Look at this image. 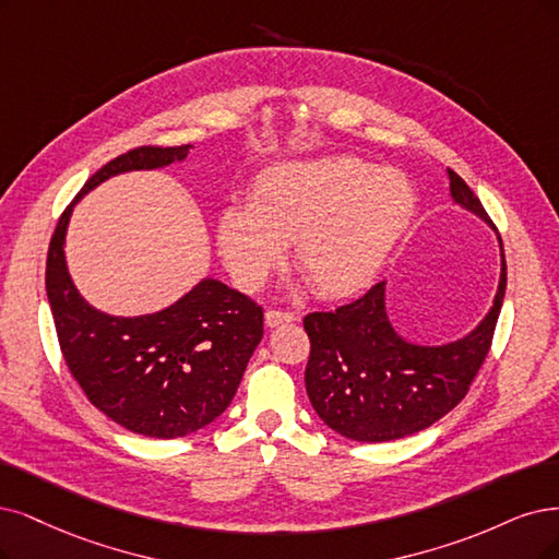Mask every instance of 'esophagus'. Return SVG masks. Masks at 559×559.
<instances>
[{"label":"esophagus","mask_w":559,"mask_h":559,"mask_svg":"<svg viewBox=\"0 0 559 559\" xmlns=\"http://www.w3.org/2000/svg\"><path fill=\"white\" fill-rule=\"evenodd\" d=\"M297 316L295 313H287V311H274V308H269V311L264 313V322L266 326H281V324H287V322H295Z\"/></svg>","instance_id":"1"}]
</instances>
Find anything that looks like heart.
<instances>
[{"instance_id": "b5f03b06", "label": "heart", "mask_w": 559, "mask_h": 559, "mask_svg": "<svg viewBox=\"0 0 559 559\" xmlns=\"http://www.w3.org/2000/svg\"><path fill=\"white\" fill-rule=\"evenodd\" d=\"M417 212L409 179L336 156L285 163L258 177L251 202L225 206L218 253L233 278L255 290L295 241V264L322 297L359 293L399 246Z\"/></svg>"}]
</instances>
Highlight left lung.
<instances>
[{
  "label": "left lung",
  "mask_w": 559,
  "mask_h": 559,
  "mask_svg": "<svg viewBox=\"0 0 559 559\" xmlns=\"http://www.w3.org/2000/svg\"><path fill=\"white\" fill-rule=\"evenodd\" d=\"M456 204L490 223L469 186L449 170ZM500 239V237H498ZM502 274L498 295L477 329L444 345L405 341L386 316L384 281L336 311L308 313L311 338L306 391L318 417L343 438L391 442L428 428L456 407L488 355L507 290V262L500 239Z\"/></svg>",
  "instance_id": "1"
}]
</instances>
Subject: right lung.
Segmentation results:
<instances>
[{
    "label": "right lung",
    "instance_id": "1",
    "mask_svg": "<svg viewBox=\"0 0 559 559\" xmlns=\"http://www.w3.org/2000/svg\"><path fill=\"white\" fill-rule=\"evenodd\" d=\"M189 150L191 144L138 147L103 165L59 216L46 262V293L71 376L103 415L158 440L189 436L233 403L262 341V308L216 278H202L158 313L108 316L73 285L64 239L75 202L98 183L121 173L165 168Z\"/></svg>",
    "mask_w": 559,
    "mask_h": 559
}]
</instances>
